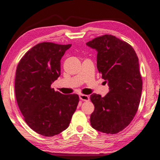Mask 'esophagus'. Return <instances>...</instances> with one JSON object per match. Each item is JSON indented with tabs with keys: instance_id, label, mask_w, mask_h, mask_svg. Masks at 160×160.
<instances>
[{
	"instance_id": "obj_1",
	"label": "esophagus",
	"mask_w": 160,
	"mask_h": 160,
	"mask_svg": "<svg viewBox=\"0 0 160 160\" xmlns=\"http://www.w3.org/2000/svg\"><path fill=\"white\" fill-rule=\"evenodd\" d=\"M79 98H80V99L82 100V101H85V102H88L90 100V97H89V96L85 95V94H80Z\"/></svg>"
}]
</instances>
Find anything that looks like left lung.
Wrapping results in <instances>:
<instances>
[{
  "mask_svg": "<svg viewBox=\"0 0 160 160\" xmlns=\"http://www.w3.org/2000/svg\"><path fill=\"white\" fill-rule=\"evenodd\" d=\"M86 45L97 51V69L109 88L105 97L90 95L94 105L91 126L116 134L129 125L138 109L142 88L138 58L131 45L112 35L97 37Z\"/></svg>",
  "mask_w": 160,
  "mask_h": 160,
  "instance_id": "8db88e82",
  "label": "left lung"
}]
</instances>
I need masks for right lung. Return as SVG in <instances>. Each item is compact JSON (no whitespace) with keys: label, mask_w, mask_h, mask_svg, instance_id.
<instances>
[{"label":"right lung","mask_w":160,"mask_h":160,"mask_svg":"<svg viewBox=\"0 0 160 160\" xmlns=\"http://www.w3.org/2000/svg\"><path fill=\"white\" fill-rule=\"evenodd\" d=\"M70 47L39 43L25 54L16 70L18 107L27 124L44 136L65 131L79 102L78 94H63L51 88L61 75V59Z\"/></svg>","instance_id":"1"}]
</instances>
